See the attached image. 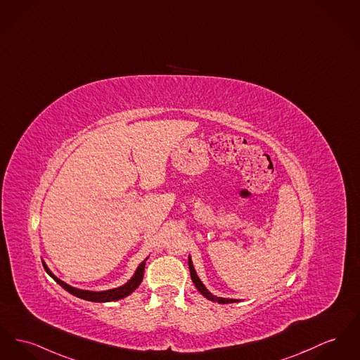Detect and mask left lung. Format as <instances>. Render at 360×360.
Segmentation results:
<instances>
[{"label": "left lung", "mask_w": 360, "mask_h": 360, "mask_svg": "<svg viewBox=\"0 0 360 360\" xmlns=\"http://www.w3.org/2000/svg\"><path fill=\"white\" fill-rule=\"evenodd\" d=\"M189 271H191V281L194 283L195 288L200 291V294H201V295L205 296L207 299L213 300V302H217V303H223V304H226V303H235V302H239V300H236V299L219 297V296H214L213 294H211V292L207 290V287L202 284V281L200 280V277H198L197 274H195V271H194V266H193V262H191V257H189Z\"/></svg>", "instance_id": "obj_1"}]
</instances>
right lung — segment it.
Here are the masks:
<instances>
[{
  "instance_id": "1",
  "label": "right lung",
  "mask_w": 360,
  "mask_h": 360,
  "mask_svg": "<svg viewBox=\"0 0 360 360\" xmlns=\"http://www.w3.org/2000/svg\"><path fill=\"white\" fill-rule=\"evenodd\" d=\"M43 268L44 271L51 276L64 290H66L68 292H70L72 295L77 296L80 299H84V300H89V302H112V300H120L122 297H127V295H130L143 281V276H144V269H146V259L139 265L136 274L133 275V277L127 281V284L118 287V288H112V290H107V291H86V290H79V288H75L69 284L64 283L63 280H60L57 276L53 275L51 271L47 268V265L44 264V261H42Z\"/></svg>"
}]
</instances>
